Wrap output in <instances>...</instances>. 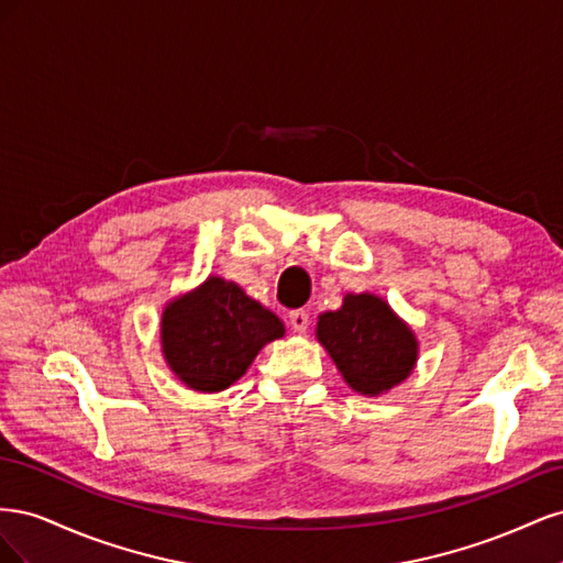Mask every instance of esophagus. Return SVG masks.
I'll use <instances>...</instances> for the list:
<instances>
[{
  "mask_svg": "<svg viewBox=\"0 0 563 563\" xmlns=\"http://www.w3.org/2000/svg\"><path fill=\"white\" fill-rule=\"evenodd\" d=\"M288 323H291V329L296 333H308L310 329V314L305 310H291L288 312Z\"/></svg>",
  "mask_w": 563,
  "mask_h": 563,
  "instance_id": "1",
  "label": "esophagus"
}]
</instances>
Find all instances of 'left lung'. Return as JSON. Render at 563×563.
Segmentation results:
<instances>
[{"instance_id": "1", "label": "left lung", "mask_w": 563, "mask_h": 563, "mask_svg": "<svg viewBox=\"0 0 563 563\" xmlns=\"http://www.w3.org/2000/svg\"><path fill=\"white\" fill-rule=\"evenodd\" d=\"M317 338L360 395H383L416 366L413 331L376 296H347L338 312H323Z\"/></svg>"}]
</instances>
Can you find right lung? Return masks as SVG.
<instances>
[{
	"label": "right lung",
	"instance_id": "add662e5",
	"mask_svg": "<svg viewBox=\"0 0 563 563\" xmlns=\"http://www.w3.org/2000/svg\"><path fill=\"white\" fill-rule=\"evenodd\" d=\"M284 335V323L240 286L209 277L174 300L162 317V347L176 376L197 391L240 380L255 354Z\"/></svg>",
	"mask_w": 563,
	"mask_h": 563
}]
</instances>
